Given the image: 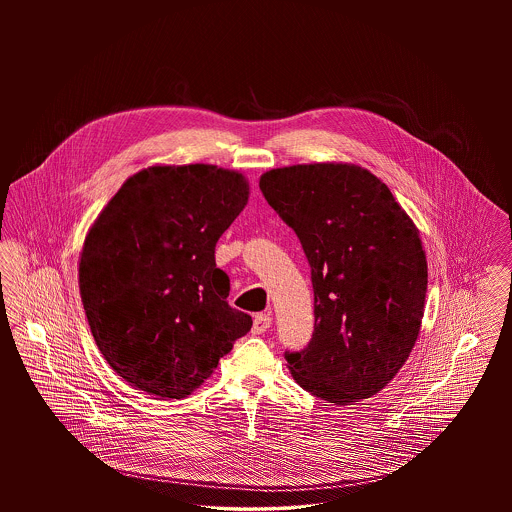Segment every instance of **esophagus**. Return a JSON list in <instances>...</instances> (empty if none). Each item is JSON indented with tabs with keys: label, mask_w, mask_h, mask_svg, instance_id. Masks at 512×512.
Returning <instances> with one entry per match:
<instances>
[{
	"label": "esophagus",
	"mask_w": 512,
	"mask_h": 512,
	"mask_svg": "<svg viewBox=\"0 0 512 512\" xmlns=\"http://www.w3.org/2000/svg\"><path fill=\"white\" fill-rule=\"evenodd\" d=\"M272 324V318L268 313H259L253 318V334H265Z\"/></svg>",
	"instance_id": "obj_1"
}]
</instances>
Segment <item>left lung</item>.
<instances>
[{"label":"left lung","instance_id":"left-lung-1","mask_svg":"<svg viewBox=\"0 0 512 512\" xmlns=\"http://www.w3.org/2000/svg\"><path fill=\"white\" fill-rule=\"evenodd\" d=\"M259 188L311 267L315 332L284 353L293 380L336 405L378 393L405 365L424 313L428 265L413 220L355 165L274 169Z\"/></svg>","mask_w":512,"mask_h":512}]
</instances>
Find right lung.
Instances as JSON below:
<instances>
[{"label":"right lung","instance_id":"1","mask_svg":"<svg viewBox=\"0 0 512 512\" xmlns=\"http://www.w3.org/2000/svg\"><path fill=\"white\" fill-rule=\"evenodd\" d=\"M247 195L240 172L149 167L101 211L80 257V297L99 351L128 384L182 399L251 330L215 263Z\"/></svg>","mask_w":512,"mask_h":512}]
</instances>
